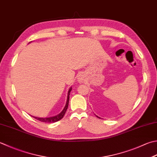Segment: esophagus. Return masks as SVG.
<instances>
[{
    "label": "esophagus",
    "mask_w": 157,
    "mask_h": 157,
    "mask_svg": "<svg viewBox=\"0 0 157 157\" xmlns=\"http://www.w3.org/2000/svg\"><path fill=\"white\" fill-rule=\"evenodd\" d=\"M78 81L79 83H82L83 82H84V76H83L82 75H79L78 78Z\"/></svg>",
    "instance_id": "esophagus-1"
}]
</instances>
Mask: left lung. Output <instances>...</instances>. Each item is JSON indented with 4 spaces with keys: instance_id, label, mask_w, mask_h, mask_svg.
I'll return each instance as SVG.
<instances>
[{
    "instance_id": "obj_1",
    "label": "left lung",
    "mask_w": 157,
    "mask_h": 157,
    "mask_svg": "<svg viewBox=\"0 0 157 157\" xmlns=\"http://www.w3.org/2000/svg\"><path fill=\"white\" fill-rule=\"evenodd\" d=\"M97 118H101L100 117H99V116H97Z\"/></svg>"
}]
</instances>
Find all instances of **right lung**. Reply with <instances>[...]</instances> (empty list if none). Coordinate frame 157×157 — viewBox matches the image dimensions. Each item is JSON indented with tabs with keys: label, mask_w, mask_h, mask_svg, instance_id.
<instances>
[{
	"label": "right lung",
	"mask_w": 157,
	"mask_h": 157,
	"mask_svg": "<svg viewBox=\"0 0 157 157\" xmlns=\"http://www.w3.org/2000/svg\"><path fill=\"white\" fill-rule=\"evenodd\" d=\"M72 90V88H70V89L69 90L68 92V95H67V103L65 107L63 109V110L59 114H58L55 116H52V117H49V118H38V117H35V116H33V118H35V119L38 120V121L43 122H56L62 119L63 118V116L65 114V112L67 111V108H68V105H69V95H70V93L71 91Z\"/></svg>",
	"instance_id": "right-lung-1"
}]
</instances>
